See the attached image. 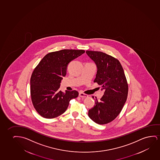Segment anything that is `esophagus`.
Returning <instances> with one entry per match:
<instances>
[{
  "instance_id": "obj_1",
  "label": "esophagus",
  "mask_w": 160,
  "mask_h": 160,
  "mask_svg": "<svg viewBox=\"0 0 160 160\" xmlns=\"http://www.w3.org/2000/svg\"><path fill=\"white\" fill-rule=\"evenodd\" d=\"M79 96L81 98H87V97H88V95L84 94L83 93H79Z\"/></svg>"
}]
</instances>
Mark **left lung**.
Returning a JSON list of instances; mask_svg holds the SVG:
<instances>
[{"label":"left lung","mask_w":160,"mask_h":160,"mask_svg":"<svg viewBox=\"0 0 160 160\" xmlns=\"http://www.w3.org/2000/svg\"><path fill=\"white\" fill-rule=\"evenodd\" d=\"M86 53L97 68L94 82L104 91L99 101L95 99L94 107L89 110L88 115L94 122L104 125L114 120L122 109L128 95L127 80L118 59L100 51Z\"/></svg>","instance_id":"obj_1"}]
</instances>
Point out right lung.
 Here are the masks:
<instances>
[{"mask_svg": "<svg viewBox=\"0 0 160 160\" xmlns=\"http://www.w3.org/2000/svg\"><path fill=\"white\" fill-rule=\"evenodd\" d=\"M85 53L82 50H62L48 53L34 69L31 78L33 106L43 118H52L66 112L69 103L79 95L77 91H59L68 64Z\"/></svg>", "mask_w": 160, "mask_h": 160, "instance_id": "add662e5", "label": "right lung"}]
</instances>
